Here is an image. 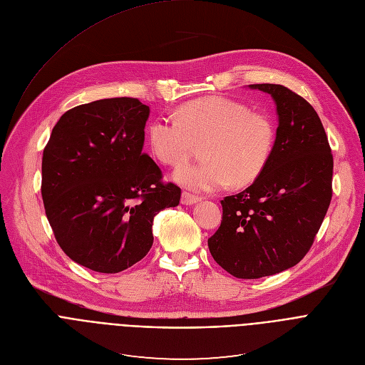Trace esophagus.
I'll use <instances>...</instances> for the list:
<instances>
[{"label": "esophagus", "instance_id": "esophagus-1", "mask_svg": "<svg viewBox=\"0 0 365 365\" xmlns=\"http://www.w3.org/2000/svg\"><path fill=\"white\" fill-rule=\"evenodd\" d=\"M201 200H202L201 197L195 195V193H190V192H187V190H185V192L182 193V204H183V205L197 204V202H200Z\"/></svg>", "mask_w": 365, "mask_h": 365}]
</instances>
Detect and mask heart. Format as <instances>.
<instances>
[{
  "instance_id": "obj_1",
  "label": "heart",
  "mask_w": 365,
  "mask_h": 365,
  "mask_svg": "<svg viewBox=\"0 0 365 365\" xmlns=\"http://www.w3.org/2000/svg\"><path fill=\"white\" fill-rule=\"evenodd\" d=\"M150 147L165 165H179L202 145L198 164L176 168L175 180L185 187L212 192L233 183H254L270 161L276 129L269 115L251 113L242 103L210 96L187 103L178 120L158 117L148 129Z\"/></svg>"
}]
</instances>
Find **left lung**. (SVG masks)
<instances>
[{
  "mask_svg": "<svg viewBox=\"0 0 365 365\" xmlns=\"http://www.w3.org/2000/svg\"><path fill=\"white\" fill-rule=\"evenodd\" d=\"M250 88L274 100L273 154L251 186L222 201V225L208 239L215 262L237 279L273 276L297 265L331 201L333 155L319 114L283 85Z\"/></svg>",
  "mask_w": 365,
  "mask_h": 365,
  "instance_id": "left-lung-1",
  "label": "left lung"
}]
</instances>
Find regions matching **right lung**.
Listing matches in <instances>:
<instances>
[{
    "mask_svg": "<svg viewBox=\"0 0 365 365\" xmlns=\"http://www.w3.org/2000/svg\"><path fill=\"white\" fill-rule=\"evenodd\" d=\"M150 107L107 98L66 111L42 155L45 214L64 254L98 273L123 272L153 247L154 217L176 207L180 187L163 183L143 154Z\"/></svg>",
    "mask_w": 365,
    "mask_h": 365,
    "instance_id": "right-lung-1",
    "label": "right lung"
}]
</instances>
